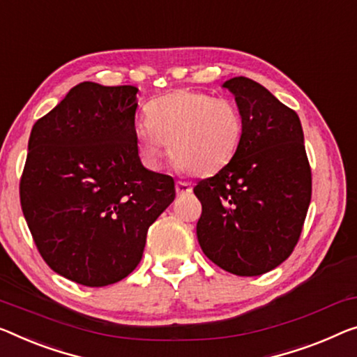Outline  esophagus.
<instances>
[{
  "instance_id": "esophagus-1",
  "label": "esophagus",
  "mask_w": 357,
  "mask_h": 357,
  "mask_svg": "<svg viewBox=\"0 0 357 357\" xmlns=\"http://www.w3.org/2000/svg\"><path fill=\"white\" fill-rule=\"evenodd\" d=\"M176 192L178 195H188L192 192V185L188 183H183V181H178L176 183Z\"/></svg>"
}]
</instances>
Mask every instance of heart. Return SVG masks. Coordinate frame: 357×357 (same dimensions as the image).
I'll list each match as a JSON object with an SVG mask.
<instances>
[{"label":"heart","instance_id":"b5f03b06","mask_svg":"<svg viewBox=\"0 0 357 357\" xmlns=\"http://www.w3.org/2000/svg\"><path fill=\"white\" fill-rule=\"evenodd\" d=\"M147 120L135 125L144 162L157 167L168 151L174 167L194 176H211L236 157L243 136L237 104L195 89H176L153 99Z\"/></svg>","mask_w":357,"mask_h":357}]
</instances>
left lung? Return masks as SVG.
I'll return each instance as SVG.
<instances>
[{
    "label": "left lung",
    "instance_id": "obj_1",
    "mask_svg": "<svg viewBox=\"0 0 357 357\" xmlns=\"http://www.w3.org/2000/svg\"><path fill=\"white\" fill-rule=\"evenodd\" d=\"M222 86L243 119L241 147L194 194L197 238L206 258L236 275H261L290 257L311 202V167L296 112L245 77Z\"/></svg>",
    "mask_w": 357,
    "mask_h": 357
}]
</instances>
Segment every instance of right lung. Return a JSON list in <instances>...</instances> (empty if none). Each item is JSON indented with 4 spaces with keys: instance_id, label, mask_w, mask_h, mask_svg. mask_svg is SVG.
I'll return each instance as SVG.
<instances>
[{
    "instance_id": "right-lung-1",
    "label": "right lung",
    "mask_w": 357,
    "mask_h": 357,
    "mask_svg": "<svg viewBox=\"0 0 357 357\" xmlns=\"http://www.w3.org/2000/svg\"><path fill=\"white\" fill-rule=\"evenodd\" d=\"M136 93L83 82L31 128L19 188L26 226L46 264L86 287L131 274L176 197L172 176L141 163Z\"/></svg>"
}]
</instances>
